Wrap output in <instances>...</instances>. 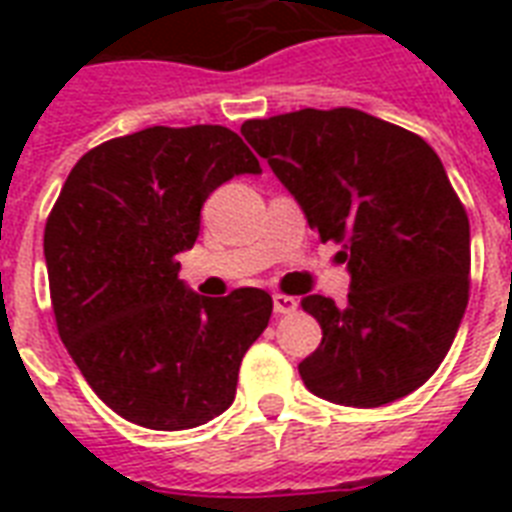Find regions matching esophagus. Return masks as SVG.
<instances>
[{
    "label": "esophagus",
    "mask_w": 512,
    "mask_h": 512,
    "mask_svg": "<svg viewBox=\"0 0 512 512\" xmlns=\"http://www.w3.org/2000/svg\"><path fill=\"white\" fill-rule=\"evenodd\" d=\"M297 297H289V295H273V311L279 313V316H284V313H295L297 311Z\"/></svg>",
    "instance_id": "obj_1"
}]
</instances>
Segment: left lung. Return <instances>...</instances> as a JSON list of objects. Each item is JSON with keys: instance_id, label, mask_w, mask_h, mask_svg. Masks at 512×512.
<instances>
[{"instance_id": "obj_1", "label": "left lung", "mask_w": 512, "mask_h": 512, "mask_svg": "<svg viewBox=\"0 0 512 512\" xmlns=\"http://www.w3.org/2000/svg\"><path fill=\"white\" fill-rule=\"evenodd\" d=\"M241 135L348 263V303L303 297L324 335L297 366L305 388L358 409L409 396L452 348L470 292L468 212L438 154L356 108L249 119Z\"/></svg>"}]
</instances>
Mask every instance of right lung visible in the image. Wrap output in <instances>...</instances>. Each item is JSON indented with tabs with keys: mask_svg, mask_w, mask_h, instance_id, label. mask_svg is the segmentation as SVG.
<instances>
[{
	"mask_svg": "<svg viewBox=\"0 0 512 512\" xmlns=\"http://www.w3.org/2000/svg\"><path fill=\"white\" fill-rule=\"evenodd\" d=\"M260 162L220 124L148 127L92 148L63 183L44 260L58 335L119 417L151 430L204 425L233 404L239 366L273 300L255 287L201 297L177 279L201 207Z\"/></svg>",
	"mask_w": 512,
	"mask_h": 512,
	"instance_id": "right-lung-1",
	"label": "right lung"
}]
</instances>
